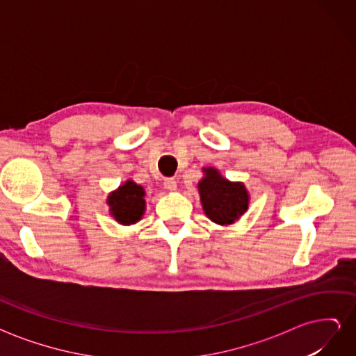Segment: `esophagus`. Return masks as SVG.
<instances>
[{
  "label": "esophagus",
  "instance_id": "obj_1",
  "mask_svg": "<svg viewBox=\"0 0 356 356\" xmlns=\"http://www.w3.org/2000/svg\"><path fill=\"white\" fill-rule=\"evenodd\" d=\"M163 186H165L166 190L174 191V190H177V181L174 178H166L165 182H163Z\"/></svg>",
  "mask_w": 356,
  "mask_h": 356
}]
</instances>
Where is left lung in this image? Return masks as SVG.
<instances>
[{"label":"left lung","mask_w":356,"mask_h":356,"mask_svg":"<svg viewBox=\"0 0 356 356\" xmlns=\"http://www.w3.org/2000/svg\"><path fill=\"white\" fill-rule=\"evenodd\" d=\"M199 195L204 213L213 222L227 225L241 218L250 204V195L242 182H232L215 168H203Z\"/></svg>","instance_id":"left-lung-1"}]
</instances>
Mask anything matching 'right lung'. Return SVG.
<instances>
[{
    "mask_svg": "<svg viewBox=\"0 0 356 356\" xmlns=\"http://www.w3.org/2000/svg\"><path fill=\"white\" fill-rule=\"evenodd\" d=\"M144 196V188L132 179H127L123 186L111 193L106 199V203H108L110 212L115 221L129 225L143 218L145 212Z\"/></svg>",
    "mask_w": 356,
    "mask_h": 356,
    "instance_id": "obj_1",
    "label": "right lung"
}]
</instances>
